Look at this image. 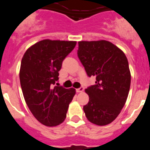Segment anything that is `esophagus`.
<instances>
[{
    "label": "esophagus",
    "mask_w": 150,
    "mask_h": 150,
    "mask_svg": "<svg viewBox=\"0 0 150 150\" xmlns=\"http://www.w3.org/2000/svg\"><path fill=\"white\" fill-rule=\"evenodd\" d=\"M83 90H84V88L83 86H80L79 88H76V92H82V91H83Z\"/></svg>",
    "instance_id": "34e87169"
}]
</instances>
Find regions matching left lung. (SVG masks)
Segmentation results:
<instances>
[{
    "instance_id": "8db88e82",
    "label": "left lung",
    "mask_w": 150,
    "mask_h": 150,
    "mask_svg": "<svg viewBox=\"0 0 150 150\" xmlns=\"http://www.w3.org/2000/svg\"><path fill=\"white\" fill-rule=\"evenodd\" d=\"M77 55L87 76L95 84L87 87L89 101L83 110L89 122L110 124L124 107L131 85L128 62L121 50L109 41L79 42Z\"/></svg>"
}]
</instances>
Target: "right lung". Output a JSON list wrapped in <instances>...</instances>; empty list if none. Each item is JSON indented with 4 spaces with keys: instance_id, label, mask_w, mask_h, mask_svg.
I'll return each instance as SVG.
<instances>
[{
    "instance_id": "right-lung-1",
    "label": "right lung",
    "mask_w": 150,
    "mask_h": 150,
    "mask_svg": "<svg viewBox=\"0 0 150 150\" xmlns=\"http://www.w3.org/2000/svg\"><path fill=\"white\" fill-rule=\"evenodd\" d=\"M76 44L43 40L30 46L22 59L19 79L24 98L34 117L46 126L63 122L76 92L73 88L55 86L62 62Z\"/></svg>"
}]
</instances>
